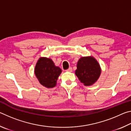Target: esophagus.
<instances>
[{
  "mask_svg": "<svg viewBox=\"0 0 131 131\" xmlns=\"http://www.w3.org/2000/svg\"><path fill=\"white\" fill-rule=\"evenodd\" d=\"M66 71H67V72H72V68H71V67H70L68 69L66 70Z\"/></svg>",
  "mask_w": 131,
  "mask_h": 131,
  "instance_id": "esophagus-1",
  "label": "esophagus"
}]
</instances>
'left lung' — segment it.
I'll return each instance as SVG.
<instances>
[{
	"instance_id": "left-lung-1",
	"label": "left lung",
	"mask_w": 131,
	"mask_h": 131,
	"mask_svg": "<svg viewBox=\"0 0 131 131\" xmlns=\"http://www.w3.org/2000/svg\"><path fill=\"white\" fill-rule=\"evenodd\" d=\"M101 73L100 66L94 58L82 57L77 65L75 74L84 85H92L97 81Z\"/></svg>"
}]
</instances>
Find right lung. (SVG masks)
I'll list each match as a JSON object with an SVG mask.
<instances>
[{
    "instance_id": "1",
    "label": "right lung",
    "mask_w": 131,
    "mask_h": 131,
    "mask_svg": "<svg viewBox=\"0 0 131 131\" xmlns=\"http://www.w3.org/2000/svg\"><path fill=\"white\" fill-rule=\"evenodd\" d=\"M61 72V69L55 66L51 59L47 58H40L35 69V74L40 83L47 88H52L56 85Z\"/></svg>"
}]
</instances>
